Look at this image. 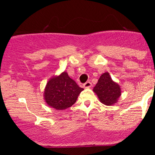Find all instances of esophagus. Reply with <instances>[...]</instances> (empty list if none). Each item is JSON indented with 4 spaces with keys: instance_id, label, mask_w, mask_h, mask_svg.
I'll return each instance as SVG.
<instances>
[{
    "instance_id": "34e87169",
    "label": "esophagus",
    "mask_w": 155,
    "mask_h": 155,
    "mask_svg": "<svg viewBox=\"0 0 155 155\" xmlns=\"http://www.w3.org/2000/svg\"><path fill=\"white\" fill-rule=\"evenodd\" d=\"M92 87V83L90 81H87L86 83L84 84V88H90Z\"/></svg>"
}]
</instances>
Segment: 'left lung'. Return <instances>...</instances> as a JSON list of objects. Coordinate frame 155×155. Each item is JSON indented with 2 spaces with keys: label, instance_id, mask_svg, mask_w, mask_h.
<instances>
[{
  "label": "left lung",
  "instance_id": "1",
  "mask_svg": "<svg viewBox=\"0 0 155 155\" xmlns=\"http://www.w3.org/2000/svg\"><path fill=\"white\" fill-rule=\"evenodd\" d=\"M99 101L106 106H112L118 102L122 95V90L118 83L111 79L109 73L105 72L99 78L93 88Z\"/></svg>",
  "mask_w": 155,
  "mask_h": 155
}]
</instances>
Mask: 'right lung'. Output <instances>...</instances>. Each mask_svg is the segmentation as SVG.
Wrapping results in <instances>:
<instances>
[{
	"mask_svg": "<svg viewBox=\"0 0 155 155\" xmlns=\"http://www.w3.org/2000/svg\"><path fill=\"white\" fill-rule=\"evenodd\" d=\"M83 90L63 71L49 79L44 88V98L49 107L62 111L75 104Z\"/></svg>",
	"mask_w": 155,
	"mask_h": 155,
	"instance_id": "obj_1",
	"label": "right lung"
}]
</instances>
